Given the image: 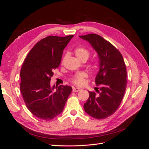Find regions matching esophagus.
<instances>
[{"mask_svg":"<svg viewBox=\"0 0 149 149\" xmlns=\"http://www.w3.org/2000/svg\"><path fill=\"white\" fill-rule=\"evenodd\" d=\"M81 89H80V88H73V92H74V93H76V92H78V91H80Z\"/></svg>","mask_w":149,"mask_h":149,"instance_id":"esophagus-1","label":"esophagus"}]
</instances>
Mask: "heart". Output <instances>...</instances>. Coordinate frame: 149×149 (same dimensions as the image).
I'll use <instances>...</instances> for the list:
<instances>
[{"mask_svg":"<svg viewBox=\"0 0 149 149\" xmlns=\"http://www.w3.org/2000/svg\"><path fill=\"white\" fill-rule=\"evenodd\" d=\"M74 54L79 60L83 59H88L90 55V53L87 49L83 47H79L75 49ZM68 56V54H66L62 60V62H63ZM88 77V74L84 72H79V73L74 74L73 78H71V81L74 84L78 86H81L85 83V78Z\"/></svg>","mask_w":149,"mask_h":149,"instance_id":"obj_1","label":"heart"}]
</instances>
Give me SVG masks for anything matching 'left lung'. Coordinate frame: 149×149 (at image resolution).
<instances>
[{
    "label": "left lung",
    "instance_id": "left-lung-1",
    "mask_svg": "<svg viewBox=\"0 0 149 149\" xmlns=\"http://www.w3.org/2000/svg\"><path fill=\"white\" fill-rule=\"evenodd\" d=\"M79 37L88 42L97 52L100 66L95 82L97 86H101L100 91L97 90L98 94L89 91L84 109L93 118L105 119L118 109L125 94L127 71L123 57L118 49L99 35Z\"/></svg>",
    "mask_w": 149,
    "mask_h": 149
}]
</instances>
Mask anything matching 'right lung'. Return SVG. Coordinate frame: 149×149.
I'll use <instances>...</instances> for the list:
<instances>
[{
  "instance_id": "1",
  "label": "right lung",
  "mask_w": 149,
  "mask_h": 149,
  "mask_svg": "<svg viewBox=\"0 0 149 149\" xmlns=\"http://www.w3.org/2000/svg\"><path fill=\"white\" fill-rule=\"evenodd\" d=\"M74 35L48 36L29 53L20 71V89L26 107L45 120L60 114L72 91L69 86H50L53 71L59 66L63 49Z\"/></svg>"
}]
</instances>
